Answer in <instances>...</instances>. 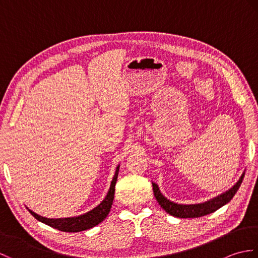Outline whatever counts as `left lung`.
I'll list each match as a JSON object with an SVG mask.
<instances>
[{
	"instance_id": "8db88e82",
	"label": "left lung",
	"mask_w": 258,
	"mask_h": 258,
	"mask_svg": "<svg viewBox=\"0 0 258 258\" xmlns=\"http://www.w3.org/2000/svg\"><path fill=\"white\" fill-rule=\"evenodd\" d=\"M245 173L242 174V176L238 179V182L235 184L231 189H228L225 193L218 195L217 197L207 201L202 204H194V205H183V204H176L169 200H167L165 196L160 191V188L155 183H152L153 190H154V196L158 202V204L163 207V210L169 215L178 217V218H196L201 216H205L207 214L214 213L217 211L218 208H221L233 199V196L236 194L238 190L240 184L243 182Z\"/></svg>"
}]
</instances>
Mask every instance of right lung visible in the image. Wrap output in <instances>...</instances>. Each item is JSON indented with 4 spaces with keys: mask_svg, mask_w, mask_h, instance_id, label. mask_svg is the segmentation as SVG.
<instances>
[{
    "mask_svg": "<svg viewBox=\"0 0 258 258\" xmlns=\"http://www.w3.org/2000/svg\"><path fill=\"white\" fill-rule=\"evenodd\" d=\"M118 169L119 166L116 167V171H115V175L112 179L111 186H109V189L107 191V195L105 199L103 200L100 205L96 206L94 210L85 213L84 215H80L76 217H69V218H45L40 215H37L34 212L29 210V212L34 216L37 221L46 224V225L51 226L53 228H56L61 232H68V233H76V232H82L86 231V229H90L98 225L101 222L105 220L106 216L108 215L109 210H111L113 200H114V193H115V184H116L117 180V175H118Z\"/></svg>",
    "mask_w": 258,
    "mask_h": 258,
    "instance_id": "right-lung-1",
    "label": "right lung"
}]
</instances>
